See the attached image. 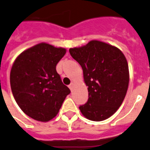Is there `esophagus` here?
Masks as SVG:
<instances>
[{
  "mask_svg": "<svg viewBox=\"0 0 150 150\" xmlns=\"http://www.w3.org/2000/svg\"><path fill=\"white\" fill-rule=\"evenodd\" d=\"M74 83L72 82V83H71L70 84V85H69V88H70V90H72L73 88H74Z\"/></svg>",
  "mask_w": 150,
  "mask_h": 150,
  "instance_id": "obj_1",
  "label": "esophagus"
}]
</instances>
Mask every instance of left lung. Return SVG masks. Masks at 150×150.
<instances>
[{
  "label": "left lung",
  "instance_id": "obj_1",
  "mask_svg": "<svg viewBox=\"0 0 150 150\" xmlns=\"http://www.w3.org/2000/svg\"><path fill=\"white\" fill-rule=\"evenodd\" d=\"M69 51L82 67L84 83L88 86V101L79 107L80 112L92 121L108 119L121 106L128 90L126 57L117 47L96 40Z\"/></svg>",
  "mask_w": 150,
  "mask_h": 150
}]
</instances>
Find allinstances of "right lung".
Listing matches in <instances>:
<instances>
[{"label":"right lung","mask_w":150,"mask_h":150,"mask_svg":"<svg viewBox=\"0 0 150 150\" xmlns=\"http://www.w3.org/2000/svg\"><path fill=\"white\" fill-rule=\"evenodd\" d=\"M67 50L40 43L17 56L10 74L11 91L19 107L35 120L48 122L57 115L70 90L56 66Z\"/></svg>","instance_id":"right-lung-1"}]
</instances>
